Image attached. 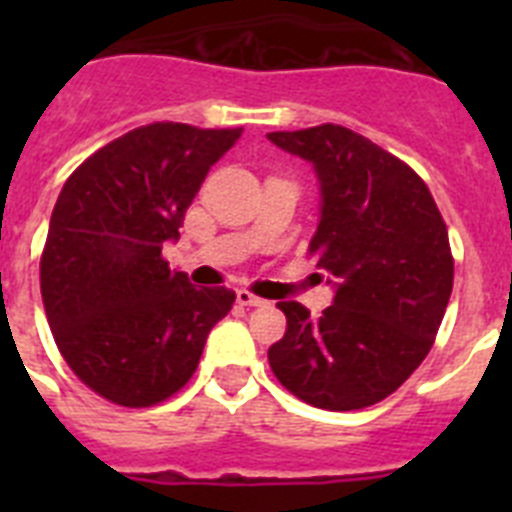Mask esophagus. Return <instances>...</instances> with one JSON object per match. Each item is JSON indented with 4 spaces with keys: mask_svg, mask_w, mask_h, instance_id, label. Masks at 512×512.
<instances>
[{
    "mask_svg": "<svg viewBox=\"0 0 512 512\" xmlns=\"http://www.w3.org/2000/svg\"><path fill=\"white\" fill-rule=\"evenodd\" d=\"M235 297H238V302L246 307H269V302L261 300V297H256V295H251L248 289H238V295Z\"/></svg>",
    "mask_w": 512,
    "mask_h": 512,
    "instance_id": "obj_1",
    "label": "esophagus"
}]
</instances>
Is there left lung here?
I'll return each mask as SVG.
<instances>
[{
  "mask_svg": "<svg viewBox=\"0 0 512 512\" xmlns=\"http://www.w3.org/2000/svg\"><path fill=\"white\" fill-rule=\"evenodd\" d=\"M266 138L318 174L310 253L336 287L320 318L277 302L287 333L271 372L315 408H369L431 351L454 287L449 230L423 179L364 135L328 122Z\"/></svg>",
  "mask_w": 512,
  "mask_h": 512,
  "instance_id": "left-lung-1",
  "label": "left lung"
}]
</instances>
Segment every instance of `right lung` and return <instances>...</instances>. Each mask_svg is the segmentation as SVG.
<instances>
[{
    "label": "right lung",
    "instance_id": "right-lung-1",
    "mask_svg": "<svg viewBox=\"0 0 512 512\" xmlns=\"http://www.w3.org/2000/svg\"><path fill=\"white\" fill-rule=\"evenodd\" d=\"M241 133L153 122L99 148L63 184L40 295L61 356L104 400L151 408L182 390L233 307L235 292L192 287L161 248Z\"/></svg>",
    "mask_w": 512,
    "mask_h": 512
}]
</instances>
